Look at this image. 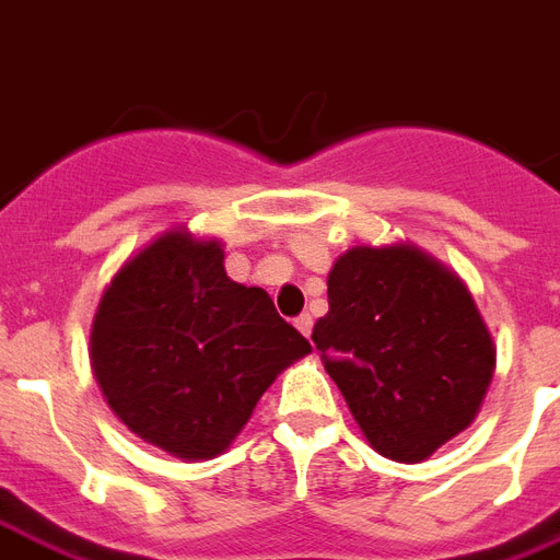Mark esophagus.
Instances as JSON below:
<instances>
[{
    "label": "esophagus",
    "mask_w": 560,
    "mask_h": 560,
    "mask_svg": "<svg viewBox=\"0 0 560 560\" xmlns=\"http://www.w3.org/2000/svg\"><path fill=\"white\" fill-rule=\"evenodd\" d=\"M295 327H299V330H302L304 336H311V330H313V316H311V313H302V316H295Z\"/></svg>",
    "instance_id": "esophagus-1"
}]
</instances>
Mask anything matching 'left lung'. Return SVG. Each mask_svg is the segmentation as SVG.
<instances>
[{
	"label": "left lung",
	"instance_id": "obj_1",
	"mask_svg": "<svg viewBox=\"0 0 560 560\" xmlns=\"http://www.w3.org/2000/svg\"><path fill=\"white\" fill-rule=\"evenodd\" d=\"M327 304L313 342L376 452L420 463L475 420L494 345L454 272L406 244L353 247Z\"/></svg>",
	"mask_w": 560,
	"mask_h": 560
}]
</instances>
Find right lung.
<instances>
[{
    "label": "right lung",
    "mask_w": 560,
    "mask_h": 560,
    "mask_svg": "<svg viewBox=\"0 0 560 560\" xmlns=\"http://www.w3.org/2000/svg\"><path fill=\"white\" fill-rule=\"evenodd\" d=\"M311 353L261 288L226 279L218 241L166 233L100 299L91 368L147 443L209 460L233 443L279 371Z\"/></svg>",
    "instance_id": "add662e5"
}]
</instances>
